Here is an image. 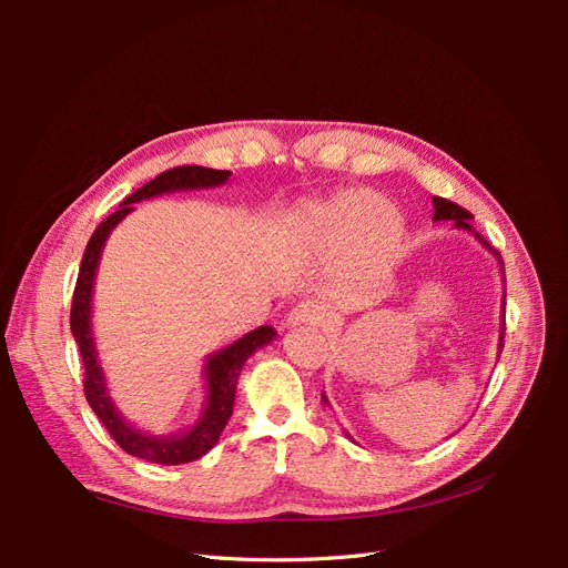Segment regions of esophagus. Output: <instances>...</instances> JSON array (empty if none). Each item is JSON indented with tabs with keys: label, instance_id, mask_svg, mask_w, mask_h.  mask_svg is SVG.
Here are the masks:
<instances>
[{
	"label": "esophagus",
	"instance_id": "obj_1",
	"mask_svg": "<svg viewBox=\"0 0 568 568\" xmlns=\"http://www.w3.org/2000/svg\"><path fill=\"white\" fill-rule=\"evenodd\" d=\"M322 320H324V315L320 307H315L311 303H301L286 315V326H305V324L317 326V324H322Z\"/></svg>",
	"mask_w": 568,
	"mask_h": 568
}]
</instances>
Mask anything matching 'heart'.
Masks as SVG:
<instances>
[{
    "label": "heart",
    "instance_id": "heart-1",
    "mask_svg": "<svg viewBox=\"0 0 568 568\" xmlns=\"http://www.w3.org/2000/svg\"><path fill=\"white\" fill-rule=\"evenodd\" d=\"M296 230L317 253L351 255L357 277L382 272L403 236V220L384 199L372 192H351L305 209Z\"/></svg>",
    "mask_w": 568,
    "mask_h": 568
}]
</instances>
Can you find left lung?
Returning <instances> with one entry per match:
<instances>
[{"label": "left lung", "instance_id": "1", "mask_svg": "<svg viewBox=\"0 0 568 568\" xmlns=\"http://www.w3.org/2000/svg\"><path fill=\"white\" fill-rule=\"evenodd\" d=\"M434 201V209H436V213H434V220L438 222V220H445V222H453L455 225V230H464V232H469V234H474L476 236V242L484 246V248H488V253H493L495 255V261H497V265H500V270H503V277H505V265H503V257H500V253H497L495 248H490V244L486 242L484 236H480L474 227H471V220H474V215L469 213V211H464L462 205H457V203H453V201H448V199H440V196H434L432 199ZM505 282V280H503ZM505 291H503V305H500V313H503V322H500V338H497V357H500V353H503V348H505ZM322 400L329 405V400H326V395L322 393ZM348 438H351V434H346Z\"/></svg>", "mask_w": 568, "mask_h": 568}]
</instances>
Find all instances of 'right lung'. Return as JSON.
Segmentation results:
<instances>
[{
	"mask_svg": "<svg viewBox=\"0 0 568 568\" xmlns=\"http://www.w3.org/2000/svg\"><path fill=\"white\" fill-rule=\"evenodd\" d=\"M230 170H213L201 165H180L173 170H165L156 180L146 182L142 189H136L118 211L109 215L101 225L94 230L92 239L88 242L82 255V265L78 272V282L73 291V307H71V332L82 355L84 365V398H88L94 415L106 426L111 438L123 448L128 455L140 457L156 464H186L203 457L213 445L220 440L222 428L227 426L232 409H234V395L239 374L246 359L257 351L267 346V343L277 336L274 326H257V329L244 334L239 341L230 343L227 348H220L209 355L203 365V379H205V405L201 409L199 419L184 428V432L159 436L144 432L140 426H132L123 415H120L104 376V367L94 346V332H92V291L97 267L101 261V251L109 234L125 215L134 211L136 201L173 194V192H194V189H213L222 186L230 180Z\"/></svg>",
	"mask_w": 568,
	"mask_h": 568,
	"instance_id": "right-lung-1",
	"label": "right lung"
}]
</instances>
